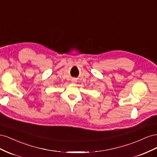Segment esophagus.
<instances>
[{"label":"esophagus","mask_w":157,"mask_h":157,"mask_svg":"<svg viewBox=\"0 0 157 157\" xmlns=\"http://www.w3.org/2000/svg\"><path fill=\"white\" fill-rule=\"evenodd\" d=\"M73 81H74V80H75V79H73Z\"/></svg>","instance_id":"obj_1"}]
</instances>
